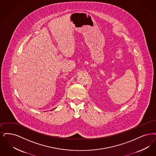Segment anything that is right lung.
I'll use <instances>...</instances> for the list:
<instances>
[{"label": "right lung", "mask_w": 156, "mask_h": 156, "mask_svg": "<svg viewBox=\"0 0 156 156\" xmlns=\"http://www.w3.org/2000/svg\"><path fill=\"white\" fill-rule=\"evenodd\" d=\"M55 109V108H54ZM52 110H53V109H52Z\"/></svg>", "instance_id": "right-lung-1"}]
</instances>
